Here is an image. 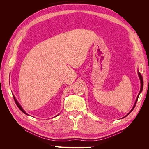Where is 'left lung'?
<instances>
[{"label":"left lung","instance_id":"1","mask_svg":"<svg viewBox=\"0 0 149 149\" xmlns=\"http://www.w3.org/2000/svg\"><path fill=\"white\" fill-rule=\"evenodd\" d=\"M138 74H139V76L140 80H141V90H140V92H139V94H138L137 97V99H136V102H135V104H134V106L133 108H132V110L129 112V113L127 115H129V114L130 113V112H131L133 111V109H134V107H135V106H136V102H137V100H138V98H139V94H140V93H141L142 92V89H143V78H142V76L141 75V73H140V72H138Z\"/></svg>","mask_w":149,"mask_h":149}]
</instances>
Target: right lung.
Segmentation results:
<instances>
[{
	"mask_svg": "<svg viewBox=\"0 0 149 149\" xmlns=\"http://www.w3.org/2000/svg\"><path fill=\"white\" fill-rule=\"evenodd\" d=\"M13 96V99H14V101H15V104H17V106H18V107L19 108L20 110V111H21L22 112H24V114H26V115H29L27 113H26V112H25V111H24L23 109H22V107H21V106L19 104V103L17 102V101L16 100V99H15V97H14V96Z\"/></svg>",
	"mask_w": 149,
	"mask_h": 149,
	"instance_id": "obj_1",
	"label": "right lung"
}]
</instances>
